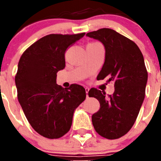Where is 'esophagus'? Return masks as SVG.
<instances>
[{
    "label": "esophagus",
    "instance_id": "1",
    "mask_svg": "<svg viewBox=\"0 0 161 161\" xmlns=\"http://www.w3.org/2000/svg\"><path fill=\"white\" fill-rule=\"evenodd\" d=\"M86 90V98H89V96H88V92H89V90H90V89L88 88V87H86L85 88Z\"/></svg>",
    "mask_w": 161,
    "mask_h": 161
}]
</instances>
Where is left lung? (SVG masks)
<instances>
[{
    "mask_svg": "<svg viewBox=\"0 0 161 161\" xmlns=\"http://www.w3.org/2000/svg\"><path fill=\"white\" fill-rule=\"evenodd\" d=\"M105 48V61L97 80L114 82V92L106 96L92 88L89 97L99 100L100 108L92 115L96 131L108 139L125 136L134 125L145 97L148 73L142 53L137 45L111 29L88 32Z\"/></svg>",
    "mask_w": 161,
    "mask_h": 161,
    "instance_id": "left-lung-1",
    "label": "left lung"
}]
</instances>
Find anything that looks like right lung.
Listing matches in <instances>:
<instances>
[{"mask_svg": "<svg viewBox=\"0 0 161 161\" xmlns=\"http://www.w3.org/2000/svg\"><path fill=\"white\" fill-rule=\"evenodd\" d=\"M50 34L23 53L15 76L18 100L33 129L43 137L58 139L70 129L75 110L86 99L82 86L63 88L57 72L65 67L66 50L85 36Z\"/></svg>", "mask_w": 161, "mask_h": 161, "instance_id": "right-lung-1", "label": "right lung"}]
</instances>
